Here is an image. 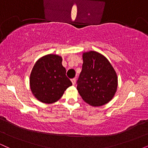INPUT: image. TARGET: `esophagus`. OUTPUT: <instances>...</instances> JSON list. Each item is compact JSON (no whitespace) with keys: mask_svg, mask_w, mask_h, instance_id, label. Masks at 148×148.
Masks as SVG:
<instances>
[{"mask_svg":"<svg viewBox=\"0 0 148 148\" xmlns=\"http://www.w3.org/2000/svg\"><path fill=\"white\" fill-rule=\"evenodd\" d=\"M71 81H72V83L73 85H75V84H76V79H72V80H71Z\"/></svg>","mask_w":148,"mask_h":148,"instance_id":"1","label":"esophagus"}]
</instances>
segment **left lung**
Instances as JSON below:
<instances>
[{"instance_id":"8db88e82","label":"left lung","mask_w":148,"mask_h":148,"mask_svg":"<svg viewBox=\"0 0 148 148\" xmlns=\"http://www.w3.org/2000/svg\"><path fill=\"white\" fill-rule=\"evenodd\" d=\"M82 71L77 81V90L82 99L92 106L109 102L118 88V76L104 56L95 51L83 53Z\"/></svg>"}]
</instances>
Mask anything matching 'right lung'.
<instances>
[{"label":"right lung","instance_id":"obj_1","mask_svg":"<svg viewBox=\"0 0 148 148\" xmlns=\"http://www.w3.org/2000/svg\"><path fill=\"white\" fill-rule=\"evenodd\" d=\"M62 58L56 54H48L38 59L30 75V87L37 100L53 103L61 98L72 85L66 76Z\"/></svg>","mask_w":148,"mask_h":148}]
</instances>
